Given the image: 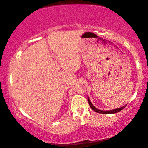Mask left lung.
<instances>
[{
    "label": "left lung",
    "mask_w": 148,
    "mask_h": 148,
    "mask_svg": "<svg viewBox=\"0 0 148 148\" xmlns=\"http://www.w3.org/2000/svg\"><path fill=\"white\" fill-rule=\"evenodd\" d=\"M88 101L89 105H90V108L93 110V111H95V112H97V113H101V114H113V113H118V112H119V111H121L122 109H123L124 108L126 107V105H125V106H123V107H122L118 108V109L111 110V111H101V110L97 109V108H96L95 106L92 105V103H91L90 101V99H89L88 97Z\"/></svg>",
    "instance_id": "obj_1"
}]
</instances>
